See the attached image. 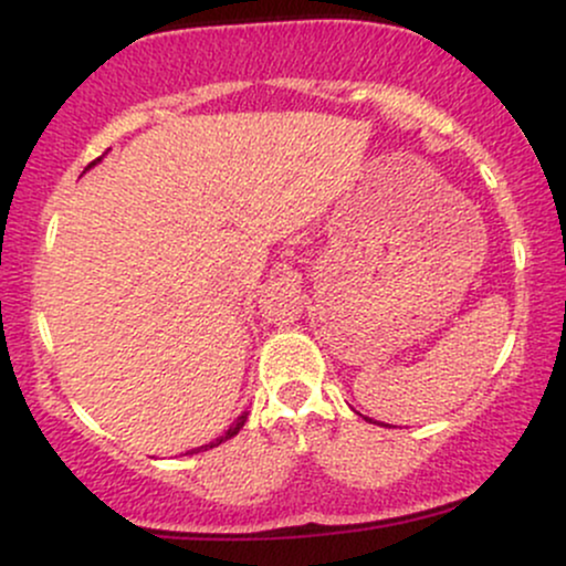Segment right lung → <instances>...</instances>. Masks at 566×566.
Listing matches in <instances>:
<instances>
[{"label":"right lung","mask_w":566,"mask_h":566,"mask_svg":"<svg viewBox=\"0 0 566 566\" xmlns=\"http://www.w3.org/2000/svg\"><path fill=\"white\" fill-rule=\"evenodd\" d=\"M247 423V412L242 415V418H239L237 420V423H233L231 428H229V431H226V437H220V439H216V441H210V444H205V447H197V450H191V454L193 452H201V450H210V447H218L220 444V441H226V439H231V437H237V433L239 431H242V426Z\"/></svg>","instance_id":"1"}]
</instances>
